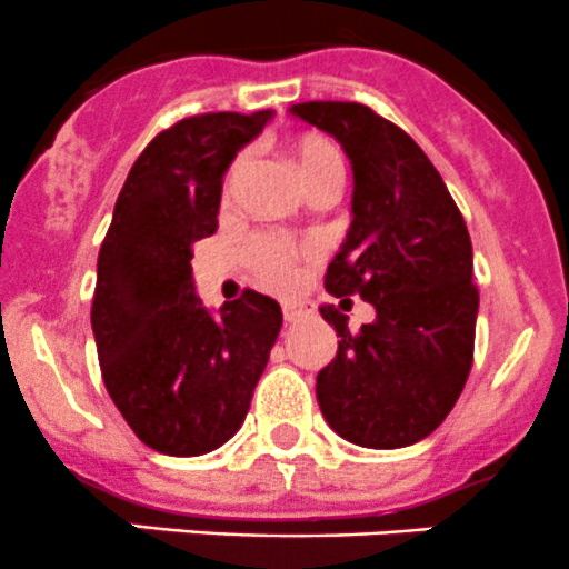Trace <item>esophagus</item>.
<instances>
[{
  "mask_svg": "<svg viewBox=\"0 0 569 569\" xmlns=\"http://www.w3.org/2000/svg\"><path fill=\"white\" fill-rule=\"evenodd\" d=\"M303 315H309L307 303H296V301L284 303V320H287V323H296V320H301Z\"/></svg>",
  "mask_w": 569,
  "mask_h": 569,
  "instance_id": "obj_1",
  "label": "esophagus"
}]
</instances>
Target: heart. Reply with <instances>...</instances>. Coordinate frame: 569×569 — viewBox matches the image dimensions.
Segmentation results:
<instances>
[{"label": "heart", "instance_id": "heart-1", "mask_svg": "<svg viewBox=\"0 0 569 569\" xmlns=\"http://www.w3.org/2000/svg\"><path fill=\"white\" fill-rule=\"evenodd\" d=\"M287 154L290 162L296 166L298 179L307 190L320 188V184H340L342 182V157L335 149V143H329L320 134H298L287 143ZM246 162L249 157L240 154L238 160L229 168L227 184L232 188L246 171ZM251 260H254L257 273H260L262 282L273 287H284L296 277V249L287 243L284 238H262L257 240L254 249H251Z\"/></svg>", "mask_w": 569, "mask_h": 569}]
</instances>
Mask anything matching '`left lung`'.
I'll use <instances>...</instances> for the list:
<instances>
[{"instance_id": "left-lung-1", "label": "left lung", "mask_w": 569, "mask_h": 569, "mask_svg": "<svg viewBox=\"0 0 569 569\" xmlns=\"http://www.w3.org/2000/svg\"><path fill=\"white\" fill-rule=\"evenodd\" d=\"M290 112L329 132L351 160V227L326 290L376 309L373 323L351 335L340 309L320 307L340 337L315 385L320 412L353 446H415L448 418L473 365L478 290L468 227L401 127L357 101H303Z\"/></svg>"}]
</instances>
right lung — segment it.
Here are the masks:
<instances>
[{
	"label": "right lung",
	"instance_id": "1",
	"mask_svg": "<svg viewBox=\"0 0 569 569\" xmlns=\"http://www.w3.org/2000/svg\"><path fill=\"white\" fill-rule=\"evenodd\" d=\"M273 110L207 112L134 160L99 251L91 326L101 379L129 429L168 457H201L243 426L282 329L273 298L246 290L210 312L193 243L218 229L223 173Z\"/></svg>",
	"mask_w": 569,
	"mask_h": 569
}]
</instances>
